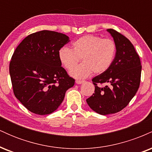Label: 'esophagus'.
<instances>
[{"label":"esophagus","instance_id":"34e87169","mask_svg":"<svg viewBox=\"0 0 152 152\" xmlns=\"http://www.w3.org/2000/svg\"><path fill=\"white\" fill-rule=\"evenodd\" d=\"M76 83H77V84H81V83H84V81H81V80H76Z\"/></svg>","mask_w":152,"mask_h":152}]
</instances>
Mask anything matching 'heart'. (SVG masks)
Returning <instances> with one entry per match:
<instances>
[{"label":"heart","instance_id":"1","mask_svg":"<svg viewBox=\"0 0 152 152\" xmlns=\"http://www.w3.org/2000/svg\"><path fill=\"white\" fill-rule=\"evenodd\" d=\"M116 47L114 41L92 35L82 36L72 43V49L63 47L58 51L61 64L68 70L81 58L83 63L71 70L70 75L76 78H85L91 74H101L112 64Z\"/></svg>","mask_w":152,"mask_h":152}]
</instances>
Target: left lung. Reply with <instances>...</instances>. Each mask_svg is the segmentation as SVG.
<instances>
[{
  "instance_id": "left-lung-1",
  "label": "left lung",
  "mask_w": 152,
  "mask_h": 152,
  "mask_svg": "<svg viewBox=\"0 0 152 152\" xmlns=\"http://www.w3.org/2000/svg\"><path fill=\"white\" fill-rule=\"evenodd\" d=\"M107 31L116 44V55L109 69L92 79L95 91L86 99L91 109L102 115L115 114L128 105L139 89L142 72L140 58L129 40L114 29Z\"/></svg>"
}]
</instances>
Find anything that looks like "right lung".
Here are the masks:
<instances>
[{
    "mask_svg": "<svg viewBox=\"0 0 152 152\" xmlns=\"http://www.w3.org/2000/svg\"><path fill=\"white\" fill-rule=\"evenodd\" d=\"M69 36L41 31L24 38L12 56L9 72L13 93L28 111L50 114L64 101L75 80L61 67L58 51Z\"/></svg>",
    "mask_w": 152,
    "mask_h": 152,
    "instance_id": "obj_1",
    "label": "right lung"
}]
</instances>
